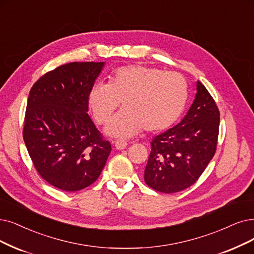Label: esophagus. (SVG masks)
Segmentation results:
<instances>
[{
    "instance_id": "obj_1",
    "label": "esophagus",
    "mask_w": 254,
    "mask_h": 254,
    "mask_svg": "<svg viewBox=\"0 0 254 254\" xmlns=\"http://www.w3.org/2000/svg\"><path fill=\"white\" fill-rule=\"evenodd\" d=\"M115 147H116V149H118V150H123V149H125L126 147H127V143L125 140H116L115 141Z\"/></svg>"
}]
</instances>
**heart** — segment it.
Here are the masks:
<instances>
[{
    "instance_id": "obj_1",
    "label": "heart",
    "mask_w": 254,
    "mask_h": 254,
    "mask_svg": "<svg viewBox=\"0 0 254 254\" xmlns=\"http://www.w3.org/2000/svg\"><path fill=\"white\" fill-rule=\"evenodd\" d=\"M188 83L178 73L143 64L116 68L106 83L90 87L87 104L98 124H104L120 106L124 109L109 121L106 132L131 137L145 128L159 132L173 125L186 108Z\"/></svg>"
}]
</instances>
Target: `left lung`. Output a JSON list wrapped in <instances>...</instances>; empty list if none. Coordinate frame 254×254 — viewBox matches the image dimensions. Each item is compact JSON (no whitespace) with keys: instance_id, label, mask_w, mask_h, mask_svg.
<instances>
[{"instance_id":"obj_1","label":"left lung","mask_w":254,"mask_h":254,"mask_svg":"<svg viewBox=\"0 0 254 254\" xmlns=\"http://www.w3.org/2000/svg\"><path fill=\"white\" fill-rule=\"evenodd\" d=\"M220 111L200 81L197 94L179 124L153 137L145 169V182L172 194L192 186L214 157L219 135Z\"/></svg>"}]
</instances>
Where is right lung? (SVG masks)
<instances>
[{
  "label": "right lung",
  "instance_id": "obj_1",
  "mask_svg": "<svg viewBox=\"0 0 254 254\" xmlns=\"http://www.w3.org/2000/svg\"><path fill=\"white\" fill-rule=\"evenodd\" d=\"M104 63H69L46 73L28 97L23 136L34 168L65 191L93 185L111 146L87 115V95Z\"/></svg>",
  "mask_w": 254,
  "mask_h": 254
}]
</instances>
